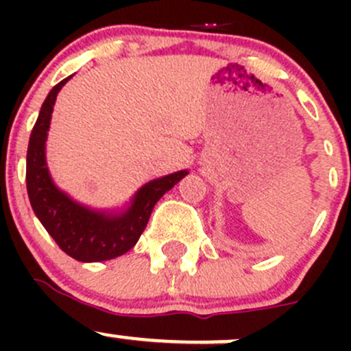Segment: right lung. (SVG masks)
<instances>
[{"mask_svg": "<svg viewBox=\"0 0 351 351\" xmlns=\"http://www.w3.org/2000/svg\"><path fill=\"white\" fill-rule=\"evenodd\" d=\"M67 80L69 77L56 84L47 95L30 134L27 192L38 221L66 254L77 261H104L127 253L137 243L146 229L156 202L189 171L183 169L144 185L134 198L132 207L119 217L90 210L71 200L66 193L56 189L45 165V139L52 107Z\"/></svg>", "mask_w": 351, "mask_h": 351, "instance_id": "obj_1", "label": "right lung"}]
</instances>
